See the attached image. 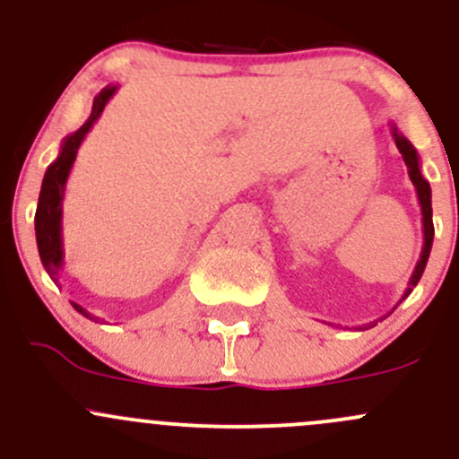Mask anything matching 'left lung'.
<instances>
[{
    "label": "left lung",
    "mask_w": 459,
    "mask_h": 459,
    "mask_svg": "<svg viewBox=\"0 0 459 459\" xmlns=\"http://www.w3.org/2000/svg\"><path fill=\"white\" fill-rule=\"evenodd\" d=\"M391 131H393V140H395L397 151L402 152V160H404L406 169H409V178H411V182H413L415 193H418L420 208H422L424 247H422V253H420L418 264H415L413 275H411V280H409V286H406L404 295H402V299H406L411 295V290H413L415 286H418L420 277H422L424 268H427V262H429V255H430V247H433V235H435V229H433V208H430V186H429L427 179H424L422 169H420L418 151H415L413 143L406 140V137L402 135L400 131H397V126H393V124H391ZM402 299H400V302H402ZM400 302H397L395 307H393V311H395V308L400 307ZM384 317H386V316H384ZM375 324H377V322L364 324V326H359V331H362V328H371V326H375Z\"/></svg>",
    "instance_id": "1"
}]
</instances>
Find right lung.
Returning <instances> with one entry per match:
<instances>
[{
	"label": "right lung",
	"instance_id": "right-lung-1",
	"mask_svg": "<svg viewBox=\"0 0 459 459\" xmlns=\"http://www.w3.org/2000/svg\"><path fill=\"white\" fill-rule=\"evenodd\" d=\"M117 86H106L101 88L100 95L92 100V110L91 117L82 124V128H77L75 133L66 137L59 148V155L53 164L46 169L44 182H41L39 191V202H37V212H35V238H37V251H39L41 264H44L46 273L50 275V280L57 284L59 273L64 268V239H62V202H64V191H66V179L71 175L73 164H75L77 151H80L82 142H84L86 133L91 131L92 124L100 119L101 110L108 104L110 97L115 95ZM77 313L88 319H100L86 311L84 307L73 302Z\"/></svg>",
	"mask_w": 459,
	"mask_h": 459
}]
</instances>
